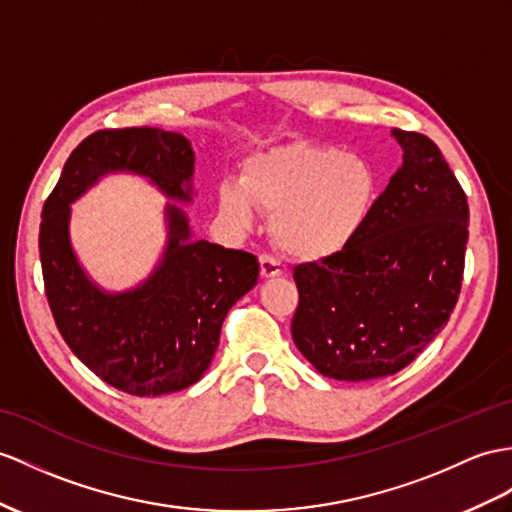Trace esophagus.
<instances>
[{
    "label": "esophagus",
    "instance_id": "obj_1",
    "mask_svg": "<svg viewBox=\"0 0 512 512\" xmlns=\"http://www.w3.org/2000/svg\"><path fill=\"white\" fill-rule=\"evenodd\" d=\"M258 263H260V276H263L265 280L282 276V265L278 263L276 258H271V256L265 254V256L258 258Z\"/></svg>",
    "mask_w": 512,
    "mask_h": 512
}]
</instances>
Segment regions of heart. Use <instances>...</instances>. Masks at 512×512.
<instances>
[{
	"instance_id": "1",
	"label": "heart",
	"mask_w": 512,
	"mask_h": 512,
	"mask_svg": "<svg viewBox=\"0 0 512 512\" xmlns=\"http://www.w3.org/2000/svg\"><path fill=\"white\" fill-rule=\"evenodd\" d=\"M380 173L363 156L315 143H291L247 160L241 184L219 191V210L249 228L254 206L271 215L280 252L321 263L350 249L376 213Z\"/></svg>"
}]
</instances>
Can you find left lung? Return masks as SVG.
<instances>
[{
  "label": "left lung",
  "mask_w": 512,
  "mask_h": 512,
  "mask_svg": "<svg viewBox=\"0 0 512 512\" xmlns=\"http://www.w3.org/2000/svg\"><path fill=\"white\" fill-rule=\"evenodd\" d=\"M391 134L404 162L365 232L343 254L293 271V341L334 380L384 378L413 363L450 319L463 284V186L428 136Z\"/></svg>",
  "instance_id": "1"
}]
</instances>
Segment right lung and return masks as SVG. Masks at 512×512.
I'll list each match as a JSON object with an SVG mask.
<instances>
[{
  "instance_id": "right-lung-1",
  "label": "right lung",
  "mask_w": 512,
  "mask_h": 512,
  "mask_svg": "<svg viewBox=\"0 0 512 512\" xmlns=\"http://www.w3.org/2000/svg\"><path fill=\"white\" fill-rule=\"evenodd\" d=\"M193 165L191 143L178 132L99 130L73 149L43 206V282L62 339L97 378L136 397L176 393L204 376L228 310L258 282V260L243 249L191 239L184 210L167 202V245L156 269L136 289L108 293L73 252L71 204L117 171L191 202Z\"/></svg>"
}]
</instances>
